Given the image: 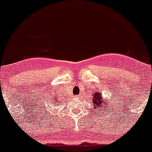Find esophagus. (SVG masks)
<instances>
[{
    "instance_id": "1",
    "label": "esophagus",
    "mask_w": 152,
    "mask_h": 152,
    "mask_svg": "<svg viewBox=\"0 0 152 152\" xmlns=\"http://www.w3.org/2000/svg\"><path fill=\"white\" fill-rule=\"evenodd\" d=\"M77 97H80V96H77Z\"/></svg>"
}]
</instances>
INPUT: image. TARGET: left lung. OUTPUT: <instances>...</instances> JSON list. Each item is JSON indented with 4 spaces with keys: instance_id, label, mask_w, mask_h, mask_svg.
Listing matches in <instances>:
<instances>
[{
    "instance_id": "1",
    "label": "left lung",
    "mask_w": 152,
    "mask_h": 152,
    "mask_svg": "<svg viewBox=\"0 0 152 152\" xmlns=\"http://www.w3.org/2000/svg\"><path fill=\"white\" fill-rule=\"evenodd\" d=\"M101 94L102 93L98 92V91H94L92 94L93 110L94 111L100 112V111L102 110L103 112H105L106 110H108L109 106L111 107L110 105H112L111 103H110V101H107V99H103Z\"/></svg>"
}]
</instances>
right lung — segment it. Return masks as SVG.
I'll return each instance as SVG.
<instances>
[{
    "label": "right lung",
    "instance_id": "1",
    "mask_svg": "<svg viewBox=\"0 0 152 152\" xmlns=\"http://www.w3.org/2000/svg\"><path fill=\"white\" fill-rule=\"evenodd\" d=\"M53 97H54V96H53ZM52 99L53 100L52 101L51 100V98H50V100H51V103H52V104H54V103H57V102H61V100H60V101H58V99L57 97L52 98Z\"/></svg>",
    "mask_w": 152,
    "mask_h": 152
}]
</instances>
